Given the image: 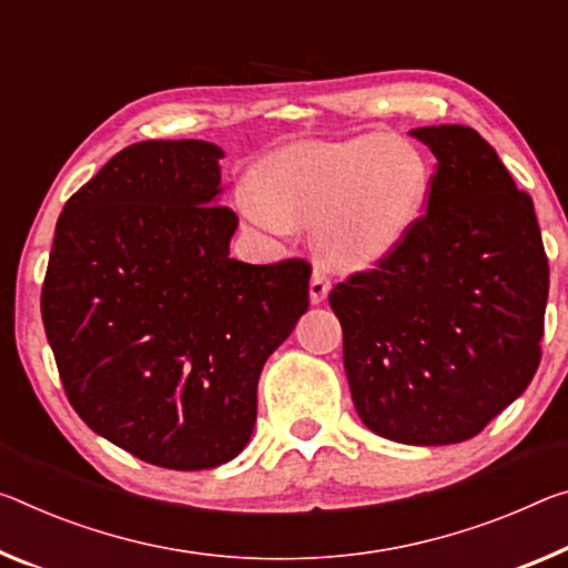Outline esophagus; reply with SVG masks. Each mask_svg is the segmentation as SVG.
I'll return each mask as SVG.
<instances>
[{"label":"esophagus","instance_id":"34e87169","mask_svg":"<svg viewBox=\"0 0 568 568\" xmlns=\"http://www.w3.org/2000/svg\"><path fill=\"white\" fill-rule=\"evenodd\" d=\"M328 291H331V281H328V275L323 273L321 267H316V270H313V275H311V285H308L311 303H313V305H318V303L326 301V298H328Z\"/></svg>","mask_w":568,"mask_h":568}]
</instances>
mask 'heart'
<instances>
[{"instance_id":"1","label":"heart","mask_w":568,"mask_h":568,"mask_svg":"<svg viewBox=\"0 0 568 568\" xmlns=\"http://www.w3.org/2000/svg\"><path fill=\"white\" fill-rule=\"evenodd\" d=\"M429 169L412 141L364 133L293 143L260 161L237 189V210L267 235L313 227L331 265L364 270L394 255L425 212Z\"/></svg>"}]
</instances>
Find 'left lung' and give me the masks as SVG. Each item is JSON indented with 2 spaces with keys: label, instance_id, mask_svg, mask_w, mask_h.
Masks as SVG:
<instances>
[{
  "label": "left lung",
  "instance_id": "8db88e82",
  "mask_svg": "<svg viewBox=\"0 0 568 568\" xmlns=\"http://www.w3.org/2000/svg\"><path fill=\"white\" fill-rule=\"evenodd\" d=\"M437 159L404 245L331 291L351 399L402 445L470 439L541 362L548 260L534 202L470 125L412 129Z\"/></svg>",
  "mask_w": 568,
  "mask_h": 568
}]
</instances>
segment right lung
I'll return each instance as SVG.
<instances>
[{"instance_id": "right-lung-1", "label": "right lung", "mask_w": 568, "mask_h": 568, "mask_svg": "<svg viewBox=\"0 0 568 568\" xmlns=\"http://www.w3.org/2000/svg\"><path fill=\"white\" fill-rule=\"evenodd\" d=\"M224 151L141 141L70 196L42 285V323L80 419L139 460L210 470L257 419L267 356L308 311L311 265L230 257Z\"/></svg>"}]
</instances>
